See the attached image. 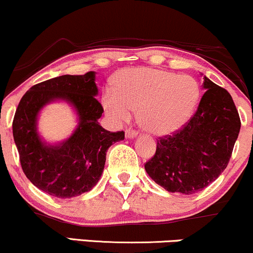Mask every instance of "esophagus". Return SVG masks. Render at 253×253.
I'll return each instance as SVG.
<instances>
[{
  "instance_id": "34e87169",
  "label": "esophagus",
  "mask_w": 253,
  "mask_h": 253,
  "mask_svg": "<svg viewBox=\"0 0 253 253\" xmlns=\"http://www.w3.org/2000/svg\"><path fill=\"white\" fill-rule=\"evenodd\" d=\"M137 136V131H135V130H131V129H127L126 131V138H133Z\"/></svg>"
}]
</instances>
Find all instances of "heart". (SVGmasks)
Returning <instances> with one entry per match:
<instances>
[{
  "mask_svg": "<svg viewBox=\"0 0 253 253\" xmlns=\"http://www.w3.org/2000/svg\"><path fill=\"white\" fill-rule=\"evenodd\" d=\"M200 96V86L192 77L141 67L118 74L114 90L104 92L102 105L115 123L129 121L137 110L143 129L165 136L179 131L192 120Z\"/></svg>",
  "mask_w": 253,
  "mask_h": 253,
  "instance_id": "b5f03b06",
  "label": "heart"
}]
</instances>
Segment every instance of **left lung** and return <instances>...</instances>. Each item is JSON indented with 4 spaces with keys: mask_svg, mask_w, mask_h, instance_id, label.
Here are the masks:
<instances>
[{
    "mask_svg": "<svg viewBox=\"0 0 253 253\" xmlns=\"http://www.w3.org/2000/svg\"><path fill=\"white\" fill-rule=\"evenodd\" d=\"M204 90L192 120L157 142L145 171L166 191L194 194L218 179L238 138L240 118L232 97L204 76Z\"/></svg>",
    "mask_w": 253,
    "mask_h": 253,
    "instance_id": "obj_1",
    "label": "left lung"
}]
</instances>
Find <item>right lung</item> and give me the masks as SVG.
Listing matches in <instances>:
<instances>
[{
    "label": "right lung",
    "mask_w": 253,
    "mask_h": 253,
    "mask_svg": "<svg viewBox=\"0 0 253 253\" xmlns=\"http://www.w3.org/2000/svg\"><path fill=\"white\" fill-rule=\"evenodd\" d=\"M96 72L55 77L32 86L21 98L13 121V136L21 167L39 189L60 199L91 191L102 176L106 151L124 139V132H111L100 126L103 106L96 99ZM53 101L73 106L79 126L70 138L48 144L37 130L40 111Z\"/></svg>",
    "instance_id": "obj_1"
}]
</instances>
